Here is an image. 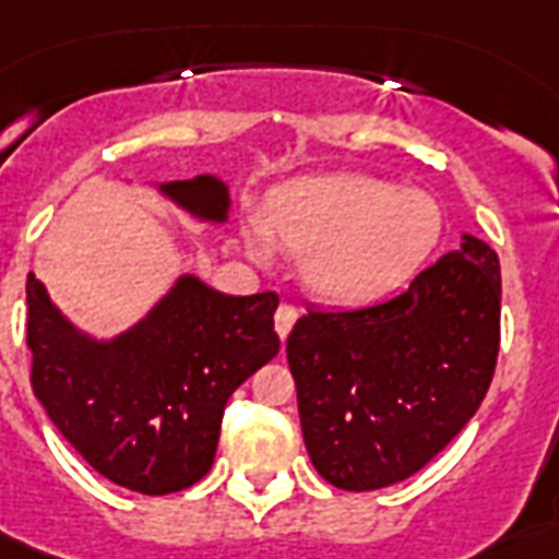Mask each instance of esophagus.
I'll return each mask as SVG.
<instances>
[{"label":"esophagus","instance_id":"34e87169","mask_svg":"<svg viewBox=\"0 0 559 559\" xmlns=\"http://www.w3.org/2000/svg\"><path fill=\"white\" fill-rule=\"evenodd\" d=\"M294 320H297V309H294L292 302H283V306H280L274 314V326H276V335H280V338H288Z\"/></svg>","mask_w":559,"mask_h":559}]
</instances>
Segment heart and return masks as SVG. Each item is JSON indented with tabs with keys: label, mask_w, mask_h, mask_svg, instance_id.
<instances>
[{
	"label": "heart",
	"mask_w": 559,
	"mask_h": 559,
	"mask_svg": "<svg viewBox=\"0 0 559 559\" xmlns=\"http://www.w3.org/2000/svg\"><path fill=\"white\" fill-rule=\"evenodd\" d=\"M440 227L426 192L370 175L309 177L276 192L265 212L267 236L306 257V285L335 306H365L408 283ZM250 250L265 259V239L253 236Z\"/></svg>",
	"instance_id": "1"
}]
</instances>
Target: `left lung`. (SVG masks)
Segmentation results:
<instances>
[{
    "label": "left lung",
    "mask_w": 559,
    "mask_h": 559,
    "mask_svg": "<svg viewBox=\"0 0 559 559\" xmlns=\"http://www.w3.org/2000/svg\"><path fill=\"white\" fill-rule=\"evenodd\" d=\"M499 338V257L475 236L391 300L306 309L285 353L314 469L349 492L419 473L487 396Z\"/></svg>",
    "instance_id": "8db88e82"
}]
</instances>
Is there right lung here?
<instances>
[{
  "label": "right lung",
  "instance_id": "obj_1",
  "mask_svg": "<svg viewBox=\"0 0 559 559\" xmlns=\"http://www.w3.org/2000/svg\"><path fill=\"white\" fill-rule=\"evenodd\" d=\"M163 189L203 218L227 215L215 177ZM25 294L34 396L95 473L145 496L210 473L227 400L280 353L274 292L227 297L183 276L110 344L78 335L34 274Z\"/></svg>",
  "mask_w": 559,
  "mask_h": 559
}]
</instances>
